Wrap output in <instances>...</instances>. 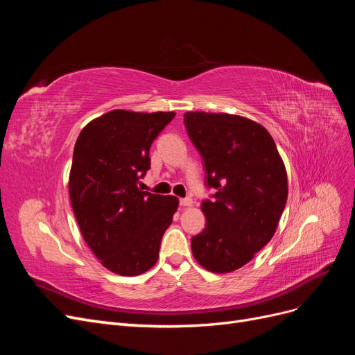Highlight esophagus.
Returning a JSON list of instances; mask_svg holds the SVG:
<instances>
[{"label": "esophagus", "mask_w": 355, "mask_h": 355, "mask_svg": "<svg viewBox=\"0 0 355 355\" xmlns=\"http://www.w3.org/2000/svg\"><path fill=\"white\" fill-rule=\"evenodd\" d=\"M179 202H180L182 207H191L192 204H194V201H192V198H189V197L188 198H180Z\"/></svg>", "instance_id": "esophagus-1"}]
</instances>
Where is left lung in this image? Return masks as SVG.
<instances>
[{
  "label": "left lung",
  "mask_w": 355,
  "mask_h": 355,
  "mask_svg": "<svg viewBox=\"0 0 355 355\" xmlns=\"http://www.w3.org/2000/svg\"><path fill=\"white\" fill-rule=\"evenodd\" d=\"M185 127L216 189L201 210L206 228L192 237L196 261L227 274L250 262L272 239L288 187L283 159L266 128L245 116L185 112Z\"/></svg>",
  "instance_id": "left-lung-1"
}]
</instances>
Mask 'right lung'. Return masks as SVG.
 Instances as JSON below:
<instances>
[{
  "label": "right lung",
  "mask_w": 355,
  "mask_h": 355,
  "mask_svg": "<svg viewBox=\"0 0 355 355\" xmlns=\"http://www.w3.org/2000/svg\"><path fill=\"white\" fill-rule=\"evenodd\" d=\"M175 112L114 110L85 125L73 148L69 198L84 241L118 275L146 272L179 200L142 191L149 148Z\"/></svg>",
  "instance_id": "obj_1"
}]
</instances>
